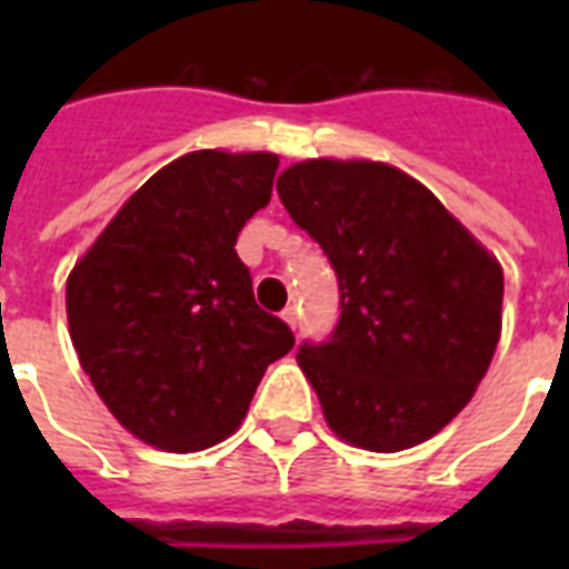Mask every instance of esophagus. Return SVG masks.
Masks as SVG:
<instances>
[{
  "mask_svg": "<svg viewBox=\"0 0 569 569\" xmlns=\"http://www.w3.org/2000/svg\"><path fill=\"white\" fill-rule=\"evenodd\" d=\"M283 321L286 325H289V328H298V310H295V307H286L283 310Z\"/></svg>",
  "mask_w": 569,
  "mask_h": 569,
  "instance_id": "34e87169",
  "label": "esophagus"
}]
</instances>
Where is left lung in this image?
I'll return each mask as SVG.
<instances>
[{
    "label": "left lung",
    "mask_w": 569,
    "mask_h": 569,
    "mask_svg": "<svg viewBox=\"0 0 569 569\" xmlns=\"http://www.w3.org/2000/svg\"><path fill=\"white\" fill-rule=\"evenodd\" d=\"M277 194L337 271L339 321L298 363L351 446H419L467 407L502 330V268L392 164L310 159Z\"/></svg>",
    "instance_id": "obj_1"
}]
</instances>
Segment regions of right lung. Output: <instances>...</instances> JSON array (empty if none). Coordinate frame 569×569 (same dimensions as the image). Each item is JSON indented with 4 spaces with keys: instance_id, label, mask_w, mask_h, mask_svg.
Here are the masks:
<instances>
[{
    "instance_id": "right-lung-1",
    "label": "right lung",
    "mask_w": 569,
    "mask_h": 569,
    "mask_svg": "<svg viewBox=\"0 0 569 569\" xmlns=\"http://www.w3.org/2000/svg\"><path fill=\"white\" fill-rule=\"evenodd\" d=\"M274 153L197 150L129 197L67 277L79 363L114 419L168 451L230 437L266 369L295 346L259 310L236 253L271 200Z\"/></svg>"
}]
</instances>
